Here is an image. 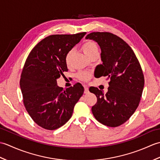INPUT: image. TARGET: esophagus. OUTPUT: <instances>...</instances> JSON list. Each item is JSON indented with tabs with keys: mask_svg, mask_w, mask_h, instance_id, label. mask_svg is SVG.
Wrapping results in <instances>:
<instances>
[{
	"mask_svg": "<svg viewBox=\"0 0 160 160\" xmlns=\"http://www.w3.org/2000/svg\"><path fill=\"white\" fill-rule=\"evenodd\" d=\"M89 93V88L87 86H84V93Z\"/></svg>",
	"mask_w": 160,
	"mask_h": 160,
	"instance_id": "34e87169",
	"label": "esophagus"
}]
</instances>
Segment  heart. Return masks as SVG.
I'll list each match as a JSON object with an SVG mask.
<instances>
[{"label": "heart", "instance_id": "heart-1", "mask_svg": "<svg viewBox=\"0 0 160 160\" xmlns=\"http://www.w3.org/2000/svg\"><path fill=\"white\" fill-rule=\"evenodd\" d=\"M82 49L84 53H85L88 57L93 53L97 52L99 51V48H98L97 43L96 42L92 41V40H87V42H84L82 47ZM73 52V50L71 49L67 54L66 62L67 64L69 62V60L71 58V56H72ZM77 77L78 78V79H80V80L87 82L88 80H89L91 79V73L90 72H88V71H82V72H80L79 73H78Z\"/></svg>", "mask_w": 160, "mask_h": 160}]
</instances>
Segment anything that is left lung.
<instances>
[{
    "mask_svg": "<svg viewBox=\"0 0 160 160\" xmlns=\"http://www.w3.org/2000/svg\"><path fill=\"white\" fill-rule=\"evenodd\" d=\"M87 39L97 42L101 49L102 64L97 66V78L110 79L108 91L89 88L97 97L91 111L95 118L104 125L116 127L127 122L140 102L144 77L140 62L128 44L109 32H92Z\"/></svg>",
    "mask_w": 160,
    "mask_h": 160,
    "instance_id": "left-lung-1",
    "label": "left lung"
}]
</instances>
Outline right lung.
<instances>
[{"instance_id":"add662e5","label":"right lung","mask_w":160,"mask_h":160,"mask_svg":"<svg viewBox=\"0 0 160 160\" xmlns=\"http://www.w3.org/2000/svg\"><path fill=\"white\" fill-rule=\"evenodd\" d=\"M86 32L47 36L33 47L20 76L23 103L32 120L47 130H55L71 118L84 92L82 84L63 88L57 79L67 71L66 56Z\"/></svg>"}]
</instances>
